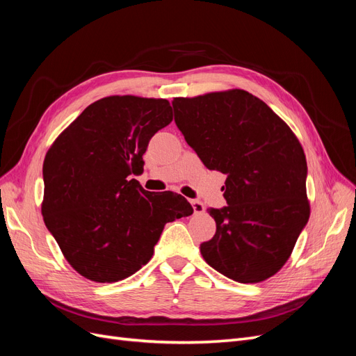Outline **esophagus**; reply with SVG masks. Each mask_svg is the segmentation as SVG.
<instances>
[{
    "mask_svg": "<svg viewBox=\"0 0 356 356\" xmlns=\"http://www.w3.org/2000/svg\"><path fill=\"white\" fill-rule=\"evenodd\" d=\"M190 203H191L195 213H203L204 212V204L200 200H190Z\"/></svg>",
    "mask_w": 356,
    "mask_h": 356,
    "instance_id": "1",
    "label": "esophagus"
}]
</instances>
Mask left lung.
I'll list each match as a JSON object with an SVG mask.
<instances>
[{"label": "left lung", "instance_id": "1", "mask_svg": "<svg viewBox=\"0 0 356 356\" xmlns=\"http://www.w3.org/2000/svg\"><path fill=\"white\" fill-rule=\"evenodd\" d=\"M172 105L203 165L227 175V207L209 209L217 232L200 245L204 261L241 284L272 277L310 215L303 147L270 106L242 89L174 98Z\"/></svg>", "mask_w": 356, "mask_h": 356}]
</instances>
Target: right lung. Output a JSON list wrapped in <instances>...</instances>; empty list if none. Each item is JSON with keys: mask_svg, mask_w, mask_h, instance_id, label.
I'll use <instances>...</instances> for the list:
<instances>
[{"mask_svg": "<svg viewBox=\"0 0 356 356\" xmlns=\"http://www.w3.org/2000/svg\"><path fill=\"white\" fill-rule=\"evenodd\" d=\"M174 114L168 99L106 96L51 144L42 165V220L75 272L99 284L136 273L166 222L193 213L178 193H149L131 175Z\"/></svg>", "mask_w": 356, "mask_h": 356, "instance_id": "obj_1", "label": "right lung"}]
</instances>
